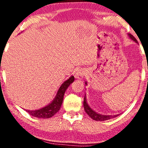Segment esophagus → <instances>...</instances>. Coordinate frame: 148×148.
Wrapping results in <instances>:
<instances>
[{
	"label": "esophagus",
	"instance_id": "1",
	"mask_svg": "<svg viewBox=\"0 0 148 148\" xmlns=\"http://www.w3.org/2000/svg\"><path fill=\"white\" fill-rule=\"evenodd\" d=\"M86 74V70L84 69H80L77 71L75 74V77L78 79H82L84 77L85 74Z\"/></svg>",
	"mask_w": 148,
	"mask_h": 148
}]
</instances>
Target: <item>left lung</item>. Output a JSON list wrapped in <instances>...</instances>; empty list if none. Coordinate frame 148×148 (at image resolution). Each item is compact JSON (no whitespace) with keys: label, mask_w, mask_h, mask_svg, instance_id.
<instances>
[{"label":"left lung","mask_w":148,"mask_h":148,"mask_svg":"<svg viewBox=\"0 0 148 148\" xmlns=\"http://www.w3.org/2000/svg\"><path fill=\"white\" fill-rule=\"evenodd\" d=\"M128 35L132 40H134V41L136 42V43H138V41L136 40V38L133 36V35H132L131 34H129ZM86 84L87 85V83L86 82ZM84 110L85 111H86V113H87V114L89 115L92 119H93L94 120H96V121H104V120H109V119L115 118V117H117L118 115H101L99 114V113H97L95 111H93L90 107L89 105L88 104L86 95H85L84 100Z\"/></svg>","instance_id":"1"}]
</instances>
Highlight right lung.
Masks as SVG:
<instances>
[{
    "instance_id": "1",
    "label": "right lung",
    "mask_w": 148,
    "mask_h": 148,
    "mask_svg": "<svg viewBox=\"0 0 148 148\" xmlns=\"http://www.w3.org/2000/svg\"><path fill=\"white\" fill-rule=\"evenodd\" d=\"M74 77L72 76L67 81H64L63 84L61 85L60 88L58 90V92L55 97V98L47 106L43 107L42 108H40V109L35 110V111L26 110V111L30 115H32V116L38 118L45 119L49 118L53 116L60 110L61 105L62 103V101H63L64 92H65L67 88L69 86V85L72 84V82H74Z\"/></svg>"
}]
</instances>
